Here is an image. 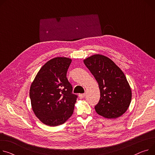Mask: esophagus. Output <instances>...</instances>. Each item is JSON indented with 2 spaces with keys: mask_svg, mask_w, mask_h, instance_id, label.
<instances>
[{
  "mask_svg": "<svg viewBox=\"0 0 155 155\" xmlns=\"http://www.w3.org/2000/svg\"><path fill=\"white\" fill-rule=\"evenodd\" d=\"M85 96H86L85 94H79V97L80 99L84 98L85 97Z\"/></svg>",
  "mask_w": 155,
  "mask_h": 155,
  "instance_id": "obj_1",
  "label": "esophagus"
}]
</instances>
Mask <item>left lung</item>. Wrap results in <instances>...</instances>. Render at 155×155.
Returning a JSON list of instances; mask_svg holds the SVG:
<instances>
[{
  "mask_svg": "<svg viewBox=\"0 0 155 155\" xmlns=\"http://www.w3.org/2000/svg\"><path fill=\"white\" fill-rule=\"evenodd\" d=\"M84 63L99 84L101 97L95 106L96 112L107 118L122 115L132 100V91L122 71L102 54L92 55L85 59Z\"/></svg>",
  "mask_w": 155,
  "mask_h": 155,
  "instance_id": "left-lung-1",
  "label": "left lung"
}]
</instances>
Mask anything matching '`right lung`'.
Segmentation results:
<instances>
[{
	"label": "right lung",
	"instance_id": "right-lung-1",
	"mask_svg": "<svg viewBox=\"0 0 155 155\" xmlns=\"http://www.w3.org/2000/svg\"><path fill=\"white\" fill-rule=\"evenodd\" d=\"M72 61L57 57L46 62L40 69L30 89L31 107L44 124L55 127L64 124L72 115L77 95L66 78Z\"/></svg>",
	"mask_w": 155,
	"mask_h": 155
}]
</instances>
